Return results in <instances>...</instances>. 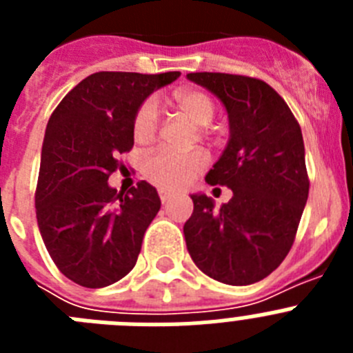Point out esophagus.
Listing matches in <instances>:
<instances>
[{
  "mask_svg": "<svg viewBox=\"0 0 353 353\" xmlns=\"http://www.w3.org/2000/svg\"><path fill=\"white\" fill-rule=\"evenodd\" d=\"M173 196H174V192L168 191V189H159V198H161L162 203H168V201H170Z\"/></svg>",
  "mask_w": 353,
  "mask_h": 353,
  "instance_id": "obj_1",
  "label": "esophagus"
}]
</instances>
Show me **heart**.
Listing matches in <instances>:
<instances>
[{
	"label": "heart",
	"mask_w": 353,
	"mask_h": 353,
	"mask_svg": "<svg viewBox=\"0 0 353 353\" xmlns=\"http://www.w3.org/2000/svg\"><path fill=\"white\" fill-rule=\"evenodd\" d=\"M173 102L180 113L192 123L208 127L217 114V102L203 90H180L173 95ZM159 132V105L154 99H146L136 109L132 118V136L139 145H150ZM208 155L201 148L191 152L157 150L143 161V174L148 182L161 189H182L207 168Z\"/></svg>",
	"instance_id": "1"
}]
</instances>
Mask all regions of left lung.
<instances>
[{
  "label": "left lung",
  "instance_id": "8db88e82",
  "mask_svg": "<svg viewBox=\"0 0 353 353\" xmlns=\"http://www.w3.org/2000/svg\"><path fill=\"white\" fill-rule=\"evenodd\" d=\"M187 77L226 108L230 141L205 180L233 191L219 210L208 196H191L194 210L183 224L187 251L215 281L252 285L286 258L307 201L301 125L265 81L223 72H192Z\"/></svg>",
  "mask_w": 353,
  "mask_h": 353
}]
</instances>
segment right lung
<instances>
[{
	"instance_id": "add662e5",
	"label": "right lung",
	"mask_w": 353,
	"mask_h": 353,
	"mask_svg": "<svg viewBox=\"0 0 353 353\" xmlns=\"http://www.w3.org/2000/svg\"><path fill=\"white\" fill-rule=\"evenodd\" d=\"M180 72H95L63 97L49 118L35 191L40 235L65 277L104 288L138 261L143 235L161 208L141 180L117 192L108 179L134 146L132 118L154 90Z\"/></svg>"
}]
</instances>
